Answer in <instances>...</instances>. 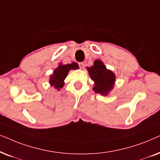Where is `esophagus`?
<instances>
[{
  "mask_svg": "<svg viewBox=\"0 0 160 160\" xmlns=\"http://www.w3.org/2000/svg\"><path fill=\"white\" fill-rule=\"evenodd\" d=\"M79 67H80V69H83V68H84V63L83 62L79 63Z\"/></svg>",
  "mask_w": 160,
  "mask_h": 160,
  "instance_id": "1",
  "label": "esophagus"
}]
</instances>
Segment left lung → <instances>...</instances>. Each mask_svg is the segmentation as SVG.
<instances>
[{
	"mask_svg": "<svg viewBox=\"0 0 160 160\" xmlns=\"http://www.w3.org/2000/svg\"><path fill=\"white\" fill-rule=\"evenodd\" d=\"M91 80L94 82L93 91L102 96H108L113 89L116 82V74L108 69L101 60H96L93 65L87 67Z\"/></svg>",
	"mask_w": 160,
	"mask_h": 160,
	"instance_id": "left-lung-1",
	"label": "left lung"
}]
</instances>
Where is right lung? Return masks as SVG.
<instances>
[{
	"mask_svg": "<svg viewBox=\"0 0 160 160\" xmlns=\"http://www.w3.org/2000/svg\"><path fill=\"white\" fill-rule=\"evenodd\" d=\"M79 65L75 62L68 64H62L60 63L58 67L54 70L52 74L50 76L49 83L51 87H53L56 90L60 91L64 86V80L67 78L68 73L72 69H78Z\"/></svg>",
	"mask_w": 160,
	"mask_h": 160,
	"instance_id": "1",
	"label": "right lung"
}]
</instances>
